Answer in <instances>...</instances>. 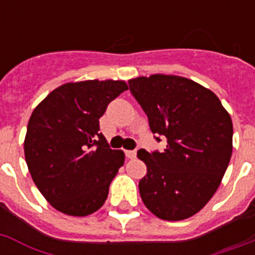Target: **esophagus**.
Here are the masks:
<instances>
[{"instance_id": "34e87169", "label": "esophagus", "mask_w": 255, "mask_h": 255, "mask_svg": "<svg viewBox=\"0 0 255 255\" xmlns=\"http://www.w3.org/2000/svg\"><path fill=\"white\" fill-rule=\"evenodd\" d=\"M126 156H127L128 159H135L136 151H126Z\"/></svg>"}]
</instances>
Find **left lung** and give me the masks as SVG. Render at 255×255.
<instances>
[{
    "instance_id": "left-lung-1",
    "label": "left lung",
    "mask_w": 255,
    "mask_h": 255,
    "mask_svg": "<svg viewBox=\"0 0 255 255\" xmlns=\"http://www.w3.org/2000/svg\"><path fill=\"white\" fill-rule=\"evenodd\" d=\"M128 83L151 131L165 136L168 143L163 152L137 151L147 165L139 181L144 205L167 221L192 217L213 197L229 165V112L213 91L188 78L153 74Z\"/></svg>"
}]
</instances>
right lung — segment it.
Here are the masks:
<instances>
[{
	"label": "right lung",
	"instance_id": "add662e5",
	"mask_svg": "<svg viewBox=\"0 0 255 255\" xmlns=\"http://www.w3.org/2000/svg\"><path fill=\"white\" fill-rule=\"evenodd\" d=\"M126 90V82L114 79L69 82L34 108L23 141L26 164L34 184L58 212L85 217L107 200L126 156L110 149L99 119Z\"/></svg>",
	"mask_w": 255,
	"mask_h": 255
}]
</instances>
